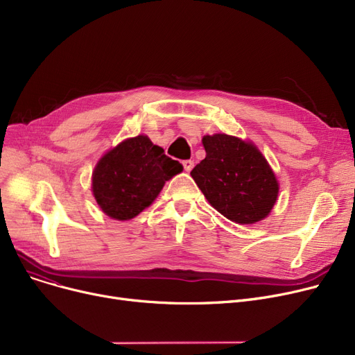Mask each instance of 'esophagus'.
Here are the masks:
<instances>
[{"mask_svg":"<svg viewBox=\"0 0 355 355\" xmlns=\"http://www.w3.org/2000/svg\"><path fill=\"white\" fill-rule=\"evenodd\" d=\"M182 165H184V170L190 173L193 170V166H194V161L193 159H185V161H182Z\"/></svg>","mask_w":355,"mask_h":355,"instance_id":"obj_1","label":"esophagus"}]
</instances>
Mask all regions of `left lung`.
I'll use <instances>...</instances> for the list:
<instances>
[{"mask_svg": "<svg viewBox=\"0 0 355 355\" xmlns=\"http://www.w3.org/2000/svg\"><path fill=\"white\" fill-rule=\"evenodd\" d=\"M202 145L206 158L193 168L191 177L211 206L239 225L268 217L279 184L257 146L226 134L206 135Z\"/></svg>", "mask_w": 355, "mask_h": 355, "instance_id": "8db88e82", "label": "left lung"}]
</instances>
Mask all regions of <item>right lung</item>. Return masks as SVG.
<instances>
[{"label": "right lung", "mask_w": 355, "mask_h": 355, "mask_svg": "<svg viewBox=\"0 0 355 355\" xmlns=\"http://www.w3.org/2000/svg\"><path fill=\"white\" fill-rule=\"evenodd\" d=\"M182 165L164 154L146 135L128 138L107 151L92 175V191L105 214L129 220L149 207L165 181Z\"/></svg>", "instance_id": "add662e5"}]
</instances>
